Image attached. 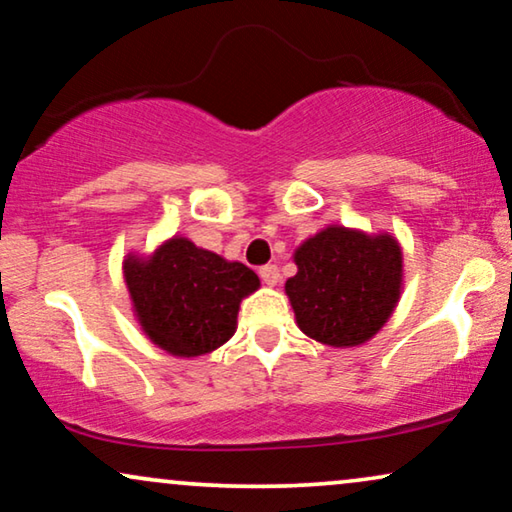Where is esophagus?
<instances>
[{"label":"esophagus","instance_id":"1","mask_svg":"<svg viewBox=\"0 0 512 512\" xmlns=\"http://www.w3.org/2000/svg\"><path fill=\"white\" fill-rule=\"evenodd\" d=\"M260 278L267 285H276L278 281H281V271H278L276 264H264V267L260 269Z\"/></svg>","mask_w":512,"mask_h":512}]
</instances>
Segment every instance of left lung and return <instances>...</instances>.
<instances>
[{"label": "left lung", "instance_id": "1", "mask_svg": "<svg viewBox=\"0 0 512 512\" xmlns=\"http://www.w3.org/2000/svg\"><path fill=\"white\" fill-rule=\"evenodd\" d=\"M288 292L299 330L327 346H358L391 318L403 285V250L388 234L327 227L295 250Z\"/></svg>", "mask_w": 512, "mask_h": 512}]
</instances>
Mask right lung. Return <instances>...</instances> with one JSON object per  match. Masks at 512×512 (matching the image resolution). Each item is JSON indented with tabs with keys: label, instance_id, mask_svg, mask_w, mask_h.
<instances>
[{
	"label": "right lung",
	"instance_id": "1",
	"mask_svg": "<svg viewBox=\"0 0 512 512\" xmlns=\"http://www.w3.org/2000/svg\"><path fill=\"white\" fill-rule=\"evenodd\" d=\"M124 276L145 335L180 358L229 342L241 299L260 288V278L245 264L227 262L182 236L147 260L128 255Z\"/></svg>",
	"mask_w": 512,
	"mask_h": 512
}]
</instances>
